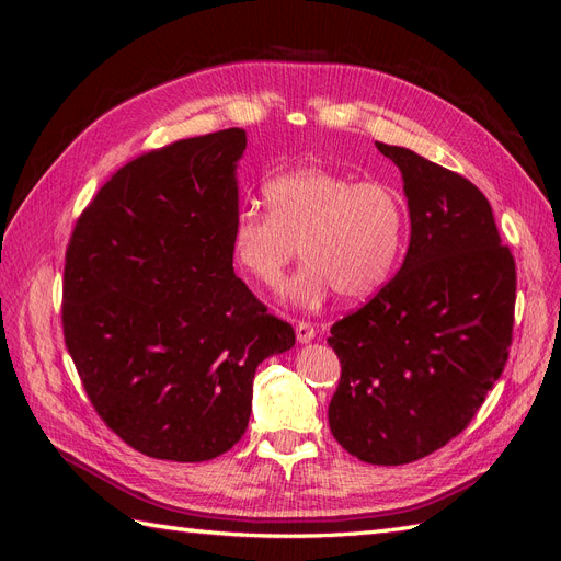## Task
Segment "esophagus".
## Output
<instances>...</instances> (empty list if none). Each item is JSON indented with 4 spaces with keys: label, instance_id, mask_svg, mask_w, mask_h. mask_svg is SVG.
I'll return each instance as SVG.
<instances>
[{
    "label": "esophagus",
    "instance_id": "obj_1",
    "mask_svg": "<svg viewBox=\"0 0 561 561\" xmlns=\"http://www.w3.org/2000/svg\"><path fill=\"white\" fill-rule=\"evenodd\" d=\"M295 332H297V342H299V344H309V342H313V339H316L313 325H309V322H304V320L297 322Z\"/></svg>",
    "mask_w": 561,
    "mask_h": 561
}]
</instances>
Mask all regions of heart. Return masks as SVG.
I'll use <instances>...</instances> for the list:
<instances>
[{
	"mask_svg": "<svg viewBox=\"0 0 561 561\" xmlns=\"http://www.w3.org/2000/svg\"><path fill=\"white\" fill-rule=\"evenodd\" d=\"M264 194L268 210L243 206L231 225L233 260L257 283L280 285L299 245L307 264L285 297L301 307L332 293L365 299L393 274L407 227L396 186L307 165L268 180Z\"/></svg>",
	"mask_w": 561,
	"mask_h": 561,
	"instance_id": "1",
	"label": "heart"
}]
</instances>
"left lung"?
Masks as SVG:
<instances>
[{
	"label": "left lung",
	"instance_id": "obj_1",
	"mask_svg": "<svg viewBox=\"0 0 561 561\" xmlns=\"http://www.w3.org/2000/svg\"><path fill=\"white\" fill-rule=\"evenodd\" d=\"M377 149L402 173L410 248L375 299L330 330L342 379L328 419L355 458L402 466L461 433L499 381L517 274L478 186L412 149Z\"/></svg>",
	"mask_w": 561,
	"mask_h": 561
}]
</instances>
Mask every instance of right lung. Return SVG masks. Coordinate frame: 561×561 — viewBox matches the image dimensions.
<instances>
[{"mask_svg":"<svg viewBox=\"0 0 561 561\" xmlns=\"http://www.w3.org/2000/svg\"><path fill=\"white\" fill-rule=\"evenodd\" d=\"M245 130L149 151L105 182L65 252L62 332L95 412L151 458L198 463L248 428L252 379L295 346L233 274Z\"/></svg>","mask_w":561,"mask_h":561,"instance_id":"add662e5","label":"right lung"}]
</instances>
